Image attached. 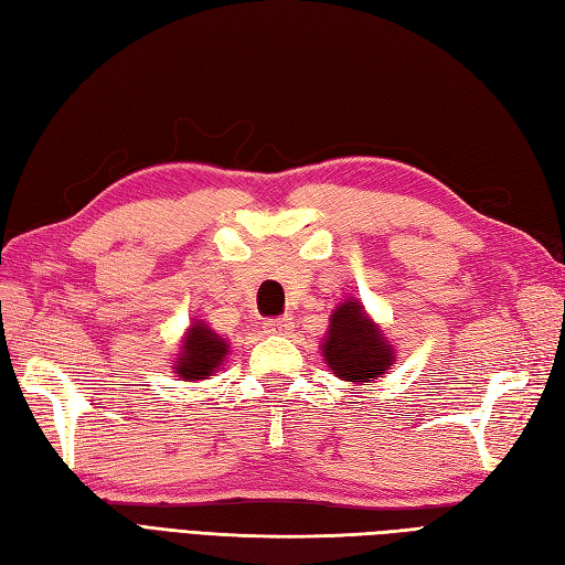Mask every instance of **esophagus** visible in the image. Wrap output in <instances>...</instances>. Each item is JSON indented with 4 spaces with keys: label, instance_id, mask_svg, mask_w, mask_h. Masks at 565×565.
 Masks as SVG:
<instances>
[{
    "label": "esophagus",
    "instance_id": "1",
    "mask_svg": "<svg viewBox=\"0 0 565 565\" xmlns=\"http://www.w3.org/2000/svg\"><path fill=\"white\" fill-rule=\"evenodd\" d=\"M262 328L267 334H289L294 330V320L291 318H271L264 322Z\"/></svg>",
    "mask_w": 565,
    "mask_h": 565
}]
</instances>
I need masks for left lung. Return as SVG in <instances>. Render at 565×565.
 <instances>
[{
	"mask_svg": "<svg viewBox=\"0 0 565 565\" xmlns=\"http://www.w3.org/2000/svg\"><path fill=\"white\" fill-rule=\"evenodd\" d=\"M320 352L332 374L354 386H371L395 364V347L359 298H344L332 310Z\"/></svg>",
	"mask_w": 565,
	"mask_h": 565,
	"instance_id": "left-lung-1",
	"label": "left lung"
}]
</instances>
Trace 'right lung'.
<instances>
[{"label": "right lung", "mask_w": 565, "mask_h": 565, "mask_svg": "<svg viewBox=\"0 0 565 565\" xmlns=\"http://www.w3.org/2000/svg\"><path fill=\"white\" fill-rule=\"evenodd\" d=\"M227 350H231V342L213 332L206 320L194 318L182 334V344H179L172 362V374L191 383L215 376V371L225 362Z\"/></svg>", "instance_id": "1"}]
</instances>
